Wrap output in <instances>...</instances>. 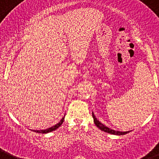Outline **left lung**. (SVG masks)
I'll return each instance as SVG.
<instances>
[{
	"label": "left lung",
	"mask_w": 159,
	"mask_h": 159,
	"mask_svg": "<svg viewBox=\"0 0 159 159\" xmlns=\"http://www.w3.org/2000/svg\"><path fill=\"white\" fill-rule=\"evenodd\" d=\"M92 116H93V118H94V124H95L96 126H97V127H98L99 129H101L102 131L111 133V134H114V135H125V134H126V133H129V131L120 132V131H116V130H113V129H109L108 127H107V126H105L104 125H102V123L99 122V120H97V118H96L95 116H94V112H92Z\"/></svg>",
	"instance_id": "8db88e82"
}]
</instances>
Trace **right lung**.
<instances>
[{"instance_id": "1", "label": "right lung", "mask_w": 159, "mask_h": 159, "mask_svg": "<svg viewBox=\"0 0 159 159\" xmlns=\"http://www.w3.org/2000/svg\"><path fill=\"white\" fill-rule=\"evenodd\" d=\"M63 122H64V118H62V120H60V122L58 123V124H57L56 125H54L53 127H51L48 129H45V130H36V131H34V132H35V133H50V132H52V131H54V130H56V129H58V128H59L60 126L62 125V124H63Z\"/></svg>"}]
</instances>
